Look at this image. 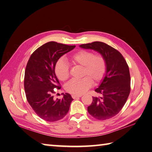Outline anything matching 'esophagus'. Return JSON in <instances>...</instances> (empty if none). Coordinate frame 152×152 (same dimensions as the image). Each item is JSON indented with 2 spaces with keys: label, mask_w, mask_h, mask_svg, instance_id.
I'll return each mask as SVG.
<instances>
[{
  "label": "esophagus",
  "mask_w": 152,
  "mask_h": 152,
  "mask_svg": "<svg viewBox=\"0 0 152 152\" xmlns=\"http://www.w3.org/2000/svg\"><path fill=\"white\" fill-rule=\"evenodd\" d=\"M81 96H82V95H74V94L72 95V97L73 99H75V98H80V97H81Z\"/></svg>",
  "instance_id": "1"
}]
</instances>
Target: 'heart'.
<instances>
[{
    "instance_id": "b5f03b06",
    "label": "heart",
    "mask_w": 152,
    "mask_h": 152,
    "mask_svg": "<svg viewBox=\"0 0 152 152\" xmlns=\"http://www.w3.org/2000/svg\"><path fill=\"white\" fill-rule=\"evenodd\" d=\"M71 61L77 65L84 67L83 76L80 80H71L65 85V89L73 94H82L93 85V81L98 83L102 81L107 71V63L101 54H95L91 51L80 50L72 55ZM54 72L59 80L65 81L70 75L68 64L63 59H59L55 64Z\"/></svg>"
}]
</instances>
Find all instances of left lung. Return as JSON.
<instances>
[{"label":"left lung","instance_id":"left-lung-1","mask_svg":"<svg viewBox=\"0 0 152 152\" xmlns=\"http://www.w3.org/2000/svg\"><path fill=\"white\" fill-rule=\"evenodd\" d=\"M79 46L99 53L107 63L105 75L95 89L101 96L93 97L87 111L98 120L115 116L125 104L131 90L129 69L125 59L117 50L102 42L96 41Z\"/></svg>","mask_w":152,"mask_h":152}]
</instances>
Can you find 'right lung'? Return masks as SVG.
Listing matches in <instances>:
<instances>
[{
    "label": "right lung",
    "instance_id": "add662e5",
    "mask_svg": "<svg viewBox=\"0 0 152 152\" xmlns=\"http://www.w3.org/2000/svg\"><path fill=\"white\" fill-rule=\"evenodd\" d=\"M75 45L49 42L36 49L27 63L24 87L27 101L43 120L55 122L67 114L73 99L70 94H62V99H54L55 88L60 89L54 72L55 64L63 55Z\"/></svg>",
    "mask_w": 152,
    "mask_h": 152
}]
</instances>
